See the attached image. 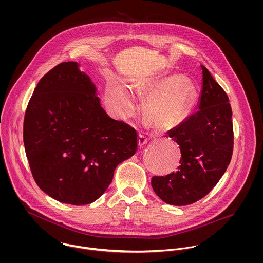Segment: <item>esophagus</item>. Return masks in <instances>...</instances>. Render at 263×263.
Masks as SVG:
<instances>
[{
	"mask_svg": "<svg viewBox=\"0 0 263 263\" xmlns=\"http://www.w3.org/2000/svg\"><path fill=\"white\" fill-rule=\"evenodd\" d=\"M147 142H148V138H147L145 135L140 134L139 139H138V144H139V146H140V147H144V146L147 144Z\"/></svg>",
	"mask_w": 263,
	"mask_h": 263,
	"instance_id": "34e87169",
	"label": "esophagus"
}]
</instances>
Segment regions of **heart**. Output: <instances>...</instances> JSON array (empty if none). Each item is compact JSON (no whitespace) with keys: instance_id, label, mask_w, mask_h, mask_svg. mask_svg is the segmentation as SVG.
I'll list each match as a JSON object with an SVG mask.
<instances>
[{"instance_id":"obj_1","label":"heart","mask_w":263,"mask_h":263,"mask_svg":"<svg viewBox=\"0 0 263 263\" xmlns=\"http://www.w3.org/2000/svg\"><path fill=\"white\" fill-rule=\"evenodd\" d=\"M136 90L141 94L150 95L145 114L154 127L162 130L178 125L195 100L193 88L174 76L150 78L139 84ZM105 100L111 112L120 119H126L138 110L133 90L119 81L107 87Z\"/></svg>"}]
</instances>
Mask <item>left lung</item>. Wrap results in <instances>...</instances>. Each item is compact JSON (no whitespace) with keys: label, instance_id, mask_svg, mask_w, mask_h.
Returning <instances> with one entry per match:
<instances>
[{"label":"left lung","instance_id":"8db88e82","mask_svg":"<svg viewBox=\"0 0 263 263\" xmlns=\"http://www.w3.org/2000/svg\"><path fill=\"white\" fill-rule=\"evenodd\" d=\"M201 67L198 110L168 136L180 146L178 171L154 176L152 186L166 203L187 205L204 197L225 173L233 154L232 108L224 89Z\"/></svg>","mask_w":263,"mask_h":263}]
</instances>
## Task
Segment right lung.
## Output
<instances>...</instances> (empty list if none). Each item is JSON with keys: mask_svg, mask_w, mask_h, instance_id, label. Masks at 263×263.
Instances as JSON below:
<instances>
[{"mask_svg": "<svg viewBox=\"0 0 263 263\" xmlns=\"http://www.w3.org/2000/svg\"><path fill=\"white\" fill-rule=\"evenodd\" d=\"M23 141L39 188L58 201L84 205L105 192L116 166L136 153L138 134L107 115L89 77L67 62L38 82Z\"/></svg>", "mask_w": 263, "mask_h": 263, "instance_id": "obj_1", "label": "right lung"}]
</instances>
